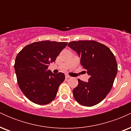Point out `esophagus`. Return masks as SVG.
Segmentation results:
<instances>
[{"mask_svg": "<svg viewBox=\"0 0 131 131\" xmlns=\"http://www.w3.org/2000/svg\"><path fill=\"white\" fill-rule=\"evenodd\" d=\"M65 78H66V79H68V78H71L70 76H68V75H67V74H66L65 75Z\"/></svg>", "mask_w": 131, "mask_h": 131, "instance_id": "1", "label": "esophagus"}]
</instances>
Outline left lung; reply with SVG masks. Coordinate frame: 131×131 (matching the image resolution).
I'll return each mask as SVG.
<instances>
[{
	"label": "left lung",
	"instance_id": "1",
	"mask_svg": "<svg viewBox=\"0 0 131 131\" xmlns=\"http://www.w3.org/2000/svg\"><path fill=\"white\" fill-rule=\"evenodd\" d=\"M81 58V64L90 76L88 82L78 79L73 90L79 104L92 106L105 98L112 89L118 71L116 60L108 47L94 40H79L68 44Z\"/></svg>",
	"mask_w": 131,
	"mask_h": 131
}]
</instances>
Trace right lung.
Here are the masks:
<instances>
[{
  "label": "right lung",
  "instance_id": "1",
  "mask_svg": "<svg viewBox=\"0 0 131 131\" xmlns=\"http://www.w3.org/2000/svg\"><path fill=\"white\" fill-rule=\"evenodd\" d=\"M67 43L49 40L36 42L18 53L14 66L18 84L30 101L46 105L55 98L65 76L62 73L54 74L47 68Z\"/></svg>",
  "mask_w": 131,
  "mask_h": 131
}]
</instances>
